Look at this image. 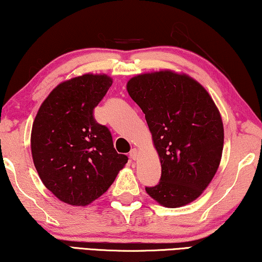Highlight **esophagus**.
Here are the masks:
<instances>
[{"label": "esophagus", "instance_id": "obj_1", "mask_svg": "<svg viewBox=\"0 0 262 262\" xmlns=\"http://www.w3.org/2000/svg\"><path fill=\"white\" fill-rule=\"evenodd\" d=\"M130 158L134 160L138 158V150H137V148H132V150L130 151Z\"/></svg>", "mask_w": 262, "mask_h": 262}]
</instances>
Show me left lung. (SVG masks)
I'll list each match as a JSON object with an SVG mask.
<instances>
[{"label": "left lung", "mask_w": 262, "mask_h": 262, "mask_svg": "<svg viewBox=\"0 0 262 262\" xmlns=\"http://www.w3.org/2000/svg\"><path fill=\"white\" fill-rule=\"evenodd\" d=\"M126 88L145 114L162 163L159 183L145 190L165 207L190 204L211 183L223 154L214 102L196 80L168 70L136 76Z\"/></svg>", "instance_id": "1"}]
</instances>
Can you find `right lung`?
I'll return each mask as SVG.
<instances>
[{
  "mask_svg": "<svg viewBox=\"0 0 262 262\" xmlns=\"http://www.w3.org/2000/svg\"><path fill=\"white\" fill-rule=\"evenodd\" d=\"M112 79L83 75L50 92L36 115L31 154L43 184L59 200L85 206L111 186L127 163L117 154L111 132L97 123L94 110Z\"/></svg>",
  "mask_w": 262,
  "mask_h": 262,
  "instance_id": "right-lung-1",
  "label": "right lung"
}]
</instances>
